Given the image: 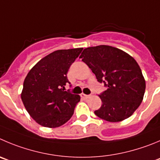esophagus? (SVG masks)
I'll list each match as a JSON object with an SVG mask.
<instances>
[{"label": "esophagus", "mask_w": 160, "mask_h": 160, "mask_svg": "<svg viewBox=\"0 0 160 160\" xmlns=\"http://www.w3.org/2000/svg\"><path fill=\"white\" fill-rule=\"evenodd\" d=\"M80 96H81L82 98H90L91 95H85V94L82 93L81 95H80Z\"/></svg>", "instance_id": "1"}]
</instances>
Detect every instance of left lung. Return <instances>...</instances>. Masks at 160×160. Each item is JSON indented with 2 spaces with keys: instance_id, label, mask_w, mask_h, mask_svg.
<instances>
[{
  "instance_id": "8db88e82",
  "label": "left lung",
  "mask_w": 160,
  "mask_h": 160,
  "mask_svg": "<svg viewBox=\"0 0 160 160\" xmlns=\"http://www.w3.org/2000/svg\"><path fill=\"white\" fill-rule=\"evenodd\" d=\"M80 58L107 88L99 95L102 106L95 110V115L110 122L130 117L141 105L146 87L136 60L123 50L106 45L84 49Z\"/></svg>"
}]
</instances>
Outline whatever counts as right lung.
Segmentation results:
<instances>
[{"mask_svg": "<svg viewBox=\"0 0 160 160\" xmlns=\"http://www.w3.org/2000/svg\"><path fill=\"white\" fill-rule=\"evenodd\" d=\"M82 50H56L40 60L28 73L21 99L30 116L42 126L59 127L72 116L80 96L64 88L70 83L68 68Z\"/></svg>", "mask_w": 160, "mask_h": 160, "instance_id": "add662e5", "label": "right lung"}]
</instances>
